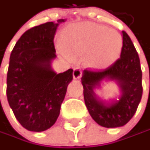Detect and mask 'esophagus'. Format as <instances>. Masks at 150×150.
Segmentation results:
<instances>
[{"label": "esophagus", "instance_id": "1", "mask_svg": "<svg viewBox=\"0 0 150 150\" xmlns=\"http://www.w3.org/2000/svg\"><path fill=\"white\" fill-rule=\"evenodd\" d=\"M72 75H73V79H79L82 77V71L80 69H79V68H76L73 71Z\"/></svg>", "mask_w": 150, "mask_h": 150}]
</instances>
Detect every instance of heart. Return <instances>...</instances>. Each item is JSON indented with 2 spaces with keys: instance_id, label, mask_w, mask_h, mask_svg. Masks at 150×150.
<instances>
[{
  "instance_id": "obj_1",
  "label": "heart",
  "mask_w": 150,
  "mask_h": 150,
  "mask_svg": "<svg viewBox=\"0 0 150 150\" xmlns=\"http://www.w3.org/2000/svg\"><path fill=\"white\" fill-rule=\"evenodd\" d=\"M62 38L69 56L86 55V62L94 68L111 66L122 50V39L118 32L91 22L65 28Z\"/></svg>"
}]
</instances>
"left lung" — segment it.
Masks as SVG:
<instances>
[{"label":"left lung","instance_id":"8db88e82","mask_svg":"<svg viewBox=\"0 0 150 150\" xmlns=\"http://www.w3.org/2000/svg\"><path fill=\"white\" fill-rule=\"evenodd\" d=\"M123 46L120 58L108 68L83 70L81 79L86 108L92 119L107 128L123 126L133 117L143 95L142 70L138 54L130 37L122 31ZM104 79L115 80L122 95L119 101L105 103L97 98L93 89Z\"/></svg>","mask_w":150,"mask_h":150}]
</instances>
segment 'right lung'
<instances>
[{
  "label": "right lung",
  "mask_w": 150,
  "mask_h": 150,
  "mask_svg": "<svg viewBox=\"0 0 150 150\" xmlns=\"http://www.w3.org/2000/svg\"><path fill=\"white\" fill-rule=\"evenodd\" d=\"M47 22L26 30L11 55L6 77V97L20 125L30 132H43L55 123L72 69L55 73L54 38L59 23Z\"/></svg>",
  "instance_id": "right-lung-1"
}]
</instances>
